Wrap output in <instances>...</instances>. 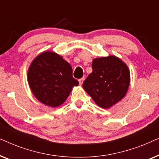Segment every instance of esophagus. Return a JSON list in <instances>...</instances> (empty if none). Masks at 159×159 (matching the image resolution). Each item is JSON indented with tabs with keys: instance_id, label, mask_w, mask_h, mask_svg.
Listing matches in <instances>:
<instances>
[{
	"instance_id": "obj_1",
	"label": "esophagus",
	"mask_w": 159,
	"mask_h": 159,
	"mask_svg": "<svg viewBox=\"0 0 159 159\" xmlns=\"http://www.w3.org/2000/svg\"><path fill=\"white\" fill-rule=\"evenodd\" d=\"M84 79H85V78H84V77H82V78H81V79H80V80H79V83H80V85H82V83H83V82H84Z\"/></svg>"
}]
</instances>
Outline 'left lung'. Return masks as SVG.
Segmentation results:
<instances>
[{"label":"left lung","instance_id":"obj_1","mask_svg":"<svg viewBox=\"0 0 159 159\" xmlns=\"http://www.w3.org/2000/svg\"><path fill=\"white\" fill-rule=\"evenodd\" d=\"M92 68L82 87L98 106L109 108L125 98L130 84V72L121 58L113 55L94 58Z\"/></svg>","mask_w":159,"mask_h":159}]
</instances>
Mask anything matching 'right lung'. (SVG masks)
I'll list each match as a JSON object with an SVG mask.
<instances>
[{"mask_svg":"<svg viewBox=\"0 0 159 159\" xmlns=\"http://www.w3.org/2000/svg\"><path fill=\"white\" fill-rule=\"evenodd\" d=\"M27 81L40 103L56 108L64 103L79 82L72 77V68L61 56L48 51L39 54L30 65Z\"/></svg>","mask_w":159,"mask_h":159,"instance_id":"right-lung-1","label":"right lung"}]
</instances>
